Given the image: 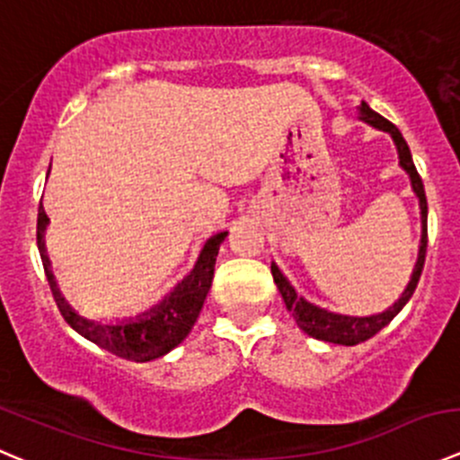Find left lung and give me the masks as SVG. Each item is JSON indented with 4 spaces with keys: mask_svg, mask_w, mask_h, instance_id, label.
<instances>
[{
    "mask_svg": "<svg viewBox=\"0 0 460 460\" xmlns=\"http://www.w3.org/2000/svg\"><path fill=\"white\" fill-rule=\"evenodd\" d=\"M360 120L369 122L371 127L376 129H383L386 134H391L394 138L395 149H398V158L402 170L407 172L409 179H411V188L416 192L418 203H420V224H422V234H420V248H418V261L416 268L411 272V279H409L407 288H404L402 297L394 304L391 308H386L385 313H378V315H369V317H351V315H338V313L324 311L320 306H313L308 304L304 297H297L295 288L290 286V281L281 275L279 268L272 263L270 272L272 279H275L277 288H279L281 297H284L286 308L293 313L295 322H297L299 329L304 333H308L311 338L315 340H324V342H333V344H342V347H356V344L367 342L369 338H374L378 331H383L400 311H402L404 304L409 302V297L416 290L418 279L422 275V266H425V252H427V197H425V188H422V179L420 174L416 172V165L411 161V152H409V145L404 143L402 134L398 131V127L394 122H389L386 118L376 113L374 109L369 107L367 102L360 104Z\"/></svg>",
    "mask_w": 460,
    "mask_h": 460,
    "instance_id": "1",
    "label": "left lung"
}]
</instances>
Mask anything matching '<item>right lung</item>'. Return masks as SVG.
Returning a JSON list of instances; mask_svg holds the SVG:
<instances>
[{
  "mask_svg": "<svg viewBox=\"0 0 460 460\" xmlns=\"http://www.w3.org/2000/svg\"><path fill=\"white\" fill-rule=\"evenodd\" d=\"M49 217L44 212V206L40 203L38 208V248L40 257H42L44 272H47L49 286H51L53 299H56L58 308H60L62 317L71 329L77 331L82 338L91 340L98 344L104 351L113 353L118 358L134 362H149L156 358L165 356L172 349L179 347L188 333L192 331L194 322H197L199 313H201L206 295L212 286V277H215V263L217 254H219L221 241L228 236V232H219L212 236L203 248L201 257H199L194 270L181 281L174 288V293L167 299H163L158 306L149 308L147 313L138 315L136 320L116 322V324H102V322L86 320L84 315L75 313L71 304L62 297L60 288L53 277L51 261H49L47 248H44V230H47Z\"/></svg>",
  "mask_w": 460,
  "mask_h": 460,
  "instance_id": "obj_1",
  "label": "right lung"
}]
</instances>
